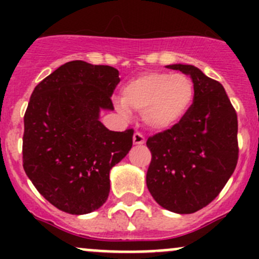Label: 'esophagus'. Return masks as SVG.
Returning <instances> with one entry per match:
<instances>
[{"instance_id":"esophagus-1","label":"esophagus","mask_w":259,"mask_h":259,"mask_svg":"<svg viewBox=\"0 0 259 259\" xmlns=\"http://www.w3.org/2000/svg\"><path fill=\"white\" fill-rule=\"evenodd\" d=\"M133 142H134L135 145H142V144H144V143H145L144 135H143L142 133L137 132V133H135V134H134V137H133Z\"/></svg>"}]
</instances>
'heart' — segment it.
<instances>
[{
	"instance_id": "b5f03b06",
	"label": "heart",
	"mask_w": 259,
	"mask_h": 259,
	"mask_svg": "<svg viewBox=\"0 0 259 259\" xmlns=\"http://www.w3.org/2000/svg\"><path fill=\"white\" fill-rule=\"evenodd\" d=\"M194 103V85L185 75L145 72L129 80L121 89L117 109L142 113L143 121L153 130H166L182 121Z\"/></svg>"
}]
</instances>
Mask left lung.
Here are the masks:
<instances>
[{
  "label": "left lung",
  "instance_id": "obj_1",
  "mask_svg": "<svg viewBox=\"0 0 259 259\" xmlns=\"http://www.w3.org/2000/svg\"><path fill=\"white\" fill-rule=\"evenodd\" d=\"M189 75L194 103L170 129L146 142V185L159 205L179 214L202 209L221 193L238 161V120L221 82L193 65H168Z\"/></svg>",
  "mask_w": 259,
  "mask_h": 259
}]
</instances>
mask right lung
I'll return each instance as SVG.
<instances>
[{
  "label": "right lung",
  "instance_id": "obj_1",
  "mask_svg": "<svg viewBox=\"0 0 259 259\" xmlns=\"http://www.w3.org/2000/svg\"><path fill=\"white\" fill-rule=\"evenodd\" d=\"M119 71L81 60L61 65L32 91L26 109L23 169L57 209L86 214L110 192V169L132 149L134 130L111 132L99 120L114 110Z\"/></svg>",
  "mask_w": 259,
  "mask_h": 259
}]
</instances>
